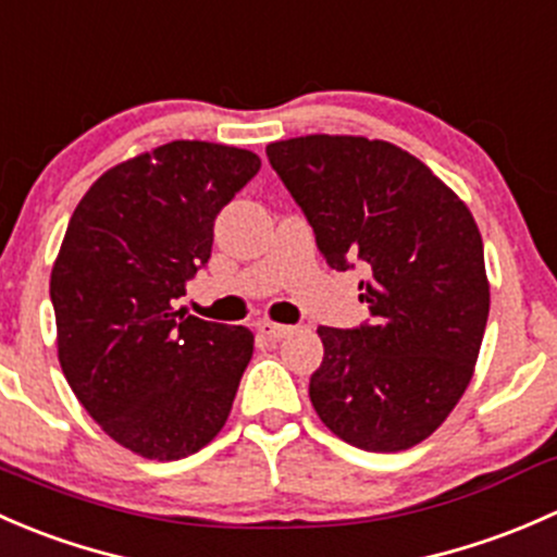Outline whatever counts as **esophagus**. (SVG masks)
I'll return each mask as SVG.
<instances>
[{
    "label": "esophagus",
    "mask_w": 557,
    "mask_h": 557,
    "mask_svg": "<svg viewBox=\"0 0 557 557\" xmlns=\"http://www.w3.org/2000/svg\"><path fill=\"white\" fill-rule=\"evenodd\" d=\"M261 334H267L269 339H285L288 334H294V325H283V323H269V320H263L261 325Z\"/></svg>",
    "instance_id": "34e87169"
}]
</instances>
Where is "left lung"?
Here are the masks:
<instances>
[{"label":"left lung","mask_w":557,"mask_h":557,"mask_svg":"<svg viewBox=\"0 0 557 557\" xmlns=\"http://www.w3.org/2000/svg\"><path fill=\"white\" fill-rule=\"evenodd\" d=\"M325 263H361L358 329L320 325L310 377L318 418L347 445L398 453L429 440L474 374L491 310L482 237L469 207L420 159L383 139L267 145Z\"/></svg>","instance_id":"1"}]
</instances>
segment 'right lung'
<instances>
[{
	"label": "right lung",
	"instance_id": "1",
	"mask_svg": "<svg viewBox=\"0 0 557 557\" xmlns=\"http://www.w3.org/2000/svg\"><path fill=\"white\" fill-rule=\"evenodd\" d=\"M258 170L250 150L174 139L107 170L72 212L50 272L61 372L104 434L143 458L199 453L232 412L250 329L172 301Z\"/></svg>",
	"mask_w": 557,
	"mask_h": 557
}]
</instances>
